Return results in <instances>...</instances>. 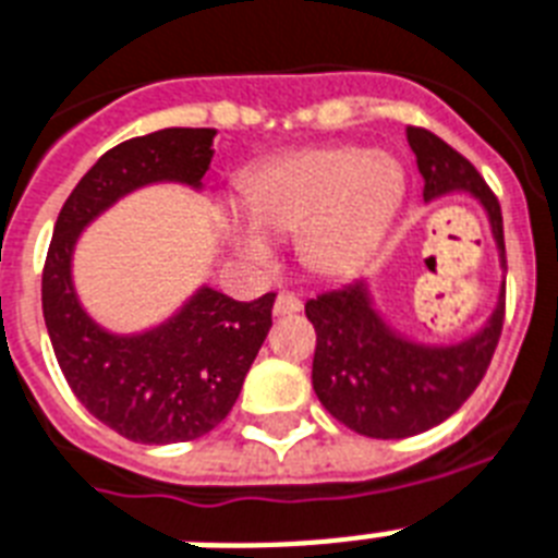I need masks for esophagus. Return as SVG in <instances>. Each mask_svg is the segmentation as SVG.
<instances>
[{
	"label": "esophagus",
	"instance_id": "34e87169",
	"mask_svg": "<svg viewBox=\"0 0 558 558\" xmlns=\"http://www.w3.org/2000/svg\"><path fill=\"white\" fill-rule=\"evenodd\" d=\"M301 310H303V301L298 298V294L280 292L278 298H275V315H278V318H283V315H298Z\"/></svg>",
	"mask_w": 558,
	"mask_h": 558
}]
</instances>
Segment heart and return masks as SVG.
<instances>
[{
    "instance_id": "obj_1",
    "label": "heart",
    "mask_w": 558,
    "mask_h": 558,
    "mask_svg": "<svg viewBox=\"0 0 558 558\" xmlns=\"http://www.w3.org/2000/svg\"><path fill=\"white\" fill-rule=\"evenodd\" d=\"M401 197L404 169L389 154L301 148L243 177L238 201L248 226H234L229 240L243 260L264 264L269 240L298 238L312 275L347 278L381 248Z\"/></svg>"
}]
</instances>
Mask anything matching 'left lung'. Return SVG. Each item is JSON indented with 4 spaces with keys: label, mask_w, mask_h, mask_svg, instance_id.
<instances>
[{
    "label": "left lung",
    "mask_w": 558,
    "mask_h": 558,
    "mask_svg": "<svg viewBox=\"0 0 558 558\" xmlns=\"http://www.w3.org/2000/svg\"><path fill=\"white\" fill-rule=\"evenodd\" d=\"M407 143L424 177V201L468 192L482 203L507 271L501 206L473 162L427 129L410 125ZM306 318L318 335L312 387L320 404L361 436L410 438L450 418L482 384L505 324V280L482 332L447 347L392 332L375 312L364 280L306 301Z\"/></svg>",
    "instance_id": "left-lung-1"
}]
</instances>
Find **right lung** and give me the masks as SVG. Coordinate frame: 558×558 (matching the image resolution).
<instances>
[{
	"mask_svg": "<svg viewBox=\"0 0 558 558\" xmlns=\"http://www.w3.org/2000/svg\"><path fill=\"white\" fill-rule=\"evenodd\" d=\"M215 129H162L106 151L76 183L53 226L43 269V315L53 355L80 404L122 438L194 441L232 412L271 326L275 292L234 301L197 289L166 324L140 335L106 332L80 306L71 257L85 226L148 183L201 189Z\"/></svg>",
	"mask_w": 558,
	"mask_h": 558,
	"instance_id": "add662e5",
	"label": "right lung"
}]
</instances>
